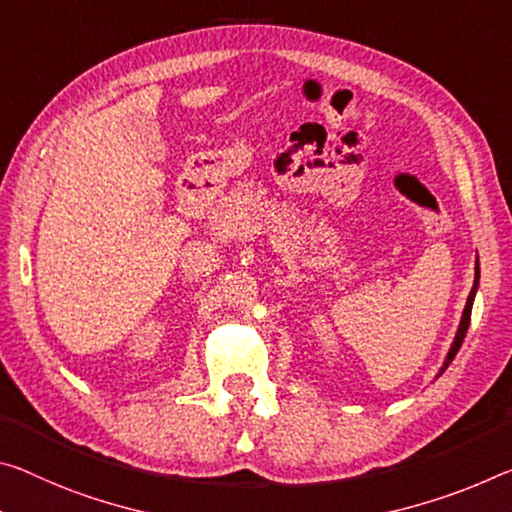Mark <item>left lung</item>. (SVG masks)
<instances>
[{"label": "left lung", "mask_w": 512, "mask_h": 512, "mask_svg": "<svg viewBox=\"0 0 512 512\" xmlns=\"http://www.w3.org/2000/svg\"><path fill=\"white\" fill-rule=\"evenodd\" d=\"M478 278H481V269H478V262H476V275H474V287L472 291H469V298H467V305H465V312H462V319H460V326H458V332H456V339H453V344L449 348V355H446L444 360V367L440 369V373L449 367L451 360L456 358L458 348L462 346V339H465L467 335V328H469V319H472V303H474V296H476V289H478Z\"/></svg>", "instance_id": "obj_1"}]
</instances>
